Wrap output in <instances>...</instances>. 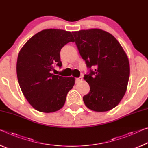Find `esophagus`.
<instances>
[{
	"instance_id": "obj_1",
	"label": "esophagus",
	"mask_w": 148,
	"mask_h": 148,
	"mask_svg": "<svg viewBox=\"0 0 148 148\" xmlns=\"http://www.w3.org/2000/svg\"><path fill=\"white\" fill-rule=\"evenodd\" d=\"M82 77H79V78H76V83H78V82H81L82 80Z\"/></svg>"
}]
</instances>
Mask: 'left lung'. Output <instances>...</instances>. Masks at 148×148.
Masks as SVG:
<instances>
[{"instance_id":"obj_1","label":"left lung","mask_w":148,"mask_h":148,"mask_svg":"<svg viewBox=\"0 0 148 148\" xmlns=\"http://www.w3.org/2000/svg\"><path fill=\"white\" fill-rule=\"evenodd\" d=\"M82 58L90 74L84 79L90 91L84 95L86 106L92 111H109L125 95L130 76L127 55L115 37L102 29H91L72 32ZM91 67H95L93 71Z\"/></svg>"}]
</instances>
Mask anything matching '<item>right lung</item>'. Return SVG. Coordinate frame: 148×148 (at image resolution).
I'll list each match as a JSON object with an SVG mask.
<instances>
[{"mask_svg": "<svg viewBox=\"0 0 148 148\" xmlns=\"http://www.w3.org/2000/svg\"><path fill=\"white\" fill-rule=\"evenodd\" d=\"M74 41L70 32L44 29L32 37L20 51L16 64L18 83L23 95L37 111L53 112L64 106L75 79L55 75L52 71L55 66H62L61 49Z\"/></svg>", "mask_w": 148, "mask_h": 148, "instance_id": "1", "label": "right lung"}]
</instances>
